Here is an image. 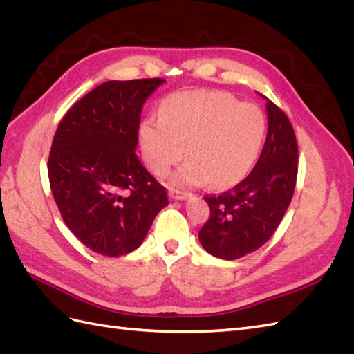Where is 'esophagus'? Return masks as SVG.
I'll return each mask as SVG.
<instances>
[{"instance_id":"34e87169","label":"esophagus","mask_w":354,"mask_h":354,"mask_svg":"<svg viewBox=\"0 0 354 354\" xmlns=\"http://www.w3.org/2000/svg\"><path fill=\"white\" fill-rule=\"evenodd\" d=\"M169 195L173 199H177V201H183V199H189L192 196V194H189V192H180V190H176V189H171Z\"/></svg>"}]
</instances>
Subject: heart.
<instances>
[{
	"mask_svg": "<svg viewBox=\"0 0 354 354\" xmlns=\"http://www.w3.org/2000/svg\"><path fill=\"white\" fill-rule=\"evenodd\" d=\"M267 120L252 103L223 91H177L160 103L159 121L140 127L146 165L165 176L186 151L187 164L173 177L178 186L230 187L243 180L259 158Z\"/></svg>",
	"mask_w": 354,
	"mask_h": 354,
	"instance_id": "heart-1",
	"label": "heart"
}]
</instances>
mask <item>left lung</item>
Instances as JSON below:
<instances>
[{
	"instance_id": "1",
	"label": "left lung",
	"mask_w": 354,
	"mask_h": 354,
	"mask_svg": "<svg viewBox=\"0 0 354 354\" xmlns=\"http://www.w3.org/2000/svg\"><path fill=\"white\" fill-rule=\"evenodd\" d=\"M264 99L269 131L255 167L233 189L203 196L209 218L199 230V242L217 259L236 260L259 250L281 224L294 195L298 173L294 128L281 108Z\"/></svg>"
}]
</instances>
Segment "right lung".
<instances>
[{
	"label": "right lung",
	"mask_w": 354,
	"mask_h": 354,
	"mask_svg": "<svg viewBox=\"0 0 354 354\" xmlns=\"http://www.w3.org/2000/svg\"><path fill=\"white\" fill-rule=\"evenodd\" d=\"M164 81L103 82L72 106L53 138V196L71 232L97 254L138 248L168 205L165 187L136 155L143 104Z\"/></svg>",
	"instance_id": "obj_1"
}]
</instances>
